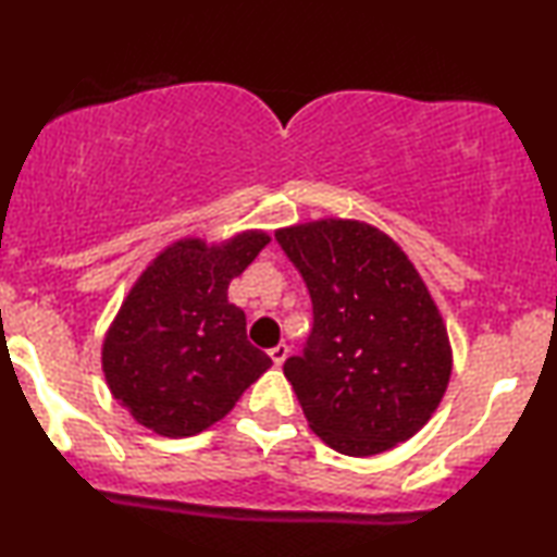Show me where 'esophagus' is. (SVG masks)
Instances as JSON below:
<instances>
[{
	"label": "esophagus",
	"instance_id": "34e87169",
	"mask_svg": "<svg viewBox=\"0 0 557 557\" xmlns=\"http://www.w3.org/2000/svg\"><path fill=\"white\" fill-rule=\"evenodd\" d=\"M287 356H289V348L285 346V343H280V346H275V348L270 350V358H272V363H275V366L285 363Z\"/></svg>",
	"mask_w": 557,
	"mask_h": 557
}]
</instances>
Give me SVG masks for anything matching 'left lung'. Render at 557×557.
Instances as JSON below:
<instances>
[{"label":"left lung","instance_id":"1","mask_svg":"<svg viewBox=\"0 0 557 557\" xmlns=\"http://www.w3.org/2000/svg\"><path fill=\"white\" fill-rule=\"evenodd\" d=\"M312 300L302 356L285 360L305 419L331 449L373 457L432 419L451 375L442 312L401 247L358 219L277 230Z\"/></svg>","mask_w":557,"mask_h":557}]
</instances>
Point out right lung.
Listing matches in <instances>:
<instances>
[{
	"instance_id": "add662e5",
	"label": "right lung",
	"mask_w": 557,
	"mask_h": 557,
	"mask_svg": "<svg viewBox=\"0 0 557 557\" xmlns=\"http://www.w3.org/2000/svg\"><path fill=\"white\" fill-rule=\"evenodd\" d=\"M268 242L262 230L219 245L186 237L140 272L100 354L108 388L140 426L169 438L199 434L272 366L226 297Z\"/></svg>"
}]
</instances>
